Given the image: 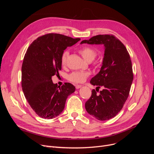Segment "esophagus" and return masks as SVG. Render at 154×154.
I'll return each instance as SVG.
<instances>
[{
    "mask_svg": "<svg viewBox=\"0 0 154 154\" xmlns=\"http://www.w3.org/2000/svg\"><path fill=\"white\" fill-rule=\"evenodd\" d=\"M75 87H76V89H78V88H80L82 87V85H76Z\"/></svg>",
    "mask_w": 154,
    "mask_h": 154,
    "instance_id": "34e87169",
    "label": "esophagus"
}]
</instances>
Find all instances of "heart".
Listing matches in <instances>:
<instances>
[{
	"mask_svg": "<svg viewBox=\"0 0 154 154\" xmlns=\"http://www.w3.org/2000/svg\"><path fill=\"white\" fill-rule=\"evenodd\" d=\"M78 52L88 62L92 61L97 55V51L96 49L89 45L83 46L78 49ZM69 55V53L67 51H64L62 54L61 63L63 66L66 65ZM89 74L90 73L88 72L74 71L68 76V80L70 82L76 83H83L85 81L87 78L89 76Z\"/></svg>",
	"mask_w": 154,
	"mask_h": 154,
	"instance_id": "obj_1",
	"label": "heart"
}]
</instances>
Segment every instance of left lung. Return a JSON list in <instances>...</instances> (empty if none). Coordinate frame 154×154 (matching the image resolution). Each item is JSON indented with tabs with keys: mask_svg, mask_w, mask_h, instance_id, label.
I'll list each match as a JSON object with an SVG mask.
<instances>
[{
	"mask_svg": "<svg viewBox=\"0 0 154 154\" xmlns=\"http://www.w3.org/2000/svg\"><path fill=\"white\" fill-rule=\"evenodd\" d=\"M83 43L105 45L103 65L90 82L97 87L92 89L85 106L97 119L108 120L119 112L129 96L134 78L131 59L124 44L113 35H98L83 40ZM101 86L104 89L99 92Z\"/></svg>",
	"mask_w": 154,
	"mask_h": 154,
	"instance_id": "8db88e82",
	"label": "left lung"
}]
</instances>
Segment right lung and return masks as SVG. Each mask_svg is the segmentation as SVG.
Returning <instances> with one entry per match:
<instances>
[{"label":"right lung","instance_id":"1","mask_svg":"<svg viewBox=\"0 0 154 154\" xmlns=\"http://www.w3.org/2000/svg\"><path fill=\"white\" fill-rule=\"evenodd\" d=\"M79 40L48 33L37 38L27 49L22 66V88L29 105L40 117L52 119L58 116L67 97L75 91L70 83L61 87L54 84L51 78L59 75L64 50Z\"/></svg>","mask_w":154,"mask_h":154}]
</instances>
